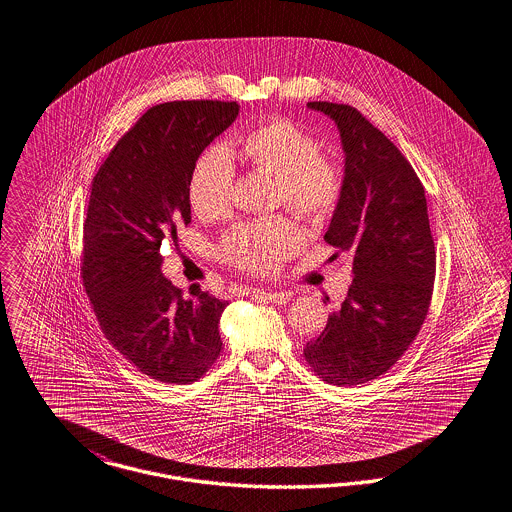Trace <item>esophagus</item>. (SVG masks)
Wrapping results in <instances>:
<instances>
[{"label": "esophagus", "mask_w": 512, "mask_h": 512, "mask_svg": "<svg viewBox=\"0 0 512 512\" xmlns=\"http://www.w3.org/2000/svg\"><path fill=\"white\" fill-rule=\"evenodd\" d=\"M254 292H256L258 296L266 298V300H269V302H273V304H279V306L287 304V302H290V298H292V292H290V290L256 289Z\"/></svg>", "instance_id": "34e87169"}]
</instances>
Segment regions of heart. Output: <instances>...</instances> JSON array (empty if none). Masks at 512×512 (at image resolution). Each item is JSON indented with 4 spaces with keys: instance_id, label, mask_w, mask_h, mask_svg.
<instances>
[{
    "instance_id": "1",
    "label": "heart",
    "mask_w": 512,
    "mask_h": 512,
    "mask_svg": "<svg viewBox=\"0 0 512 512\" xmlns=\"http://www.w3.org/2000/svg\"><path fill=\"white\" fill-rule=\"evenodd\" d=\"M235 155L258 172L277 178V199L292 212L323 222L333 216L342 199L340 170L321 155V145L310 132L289 118L271 116L250 128L235 143ZM235 166L223 149L200 156L189 181V200L195 214L214 220L231 202ZM304 245V233L289 218L273 216L239 223L220 245L229 266L248 273H269L283 266Z\"/></svg>"
}]
</instances>
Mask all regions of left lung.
Masks as SVG:
<instances>
[{"label":"left lung","instance_id":"8db88e82","mask_svg":"<svg viewBox=\"0 0 512 512\" xmlns=\"http://www.w3.org/2000/svg\"><path fill=\"white\" fill-rule=\"evenodd\" d=\"M308 107L333 118L342 139L344 189L325 241L354 256V281L304 357L329 384L356 386L384 375L421 331L436 250L423 183L400 149L350 105Z\"/></svg>","mask_w":512,"mask_h":512}]
</instances>
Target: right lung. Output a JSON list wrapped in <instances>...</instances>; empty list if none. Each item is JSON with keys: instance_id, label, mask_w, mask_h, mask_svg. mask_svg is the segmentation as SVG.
<instances>
[{"instance_id": "obj_1", "label": "right lung", "mask_w": 512, "mask_h": 512, "mask_svg": "<svg viewBox=\"0 0 512 512\" xmlns=\"http://www.w3.org/2000/svg\"><path fill=\"white\" fill-rule=\"evenodd\" d=\"M237 114L235 101L155 105L91 181L82 258L89 302L112 346L160 382H195L222 352L227 302L200 289L183 296L160 271V245L191 222L195 164Z\"/></svg>"}]
</instances>
